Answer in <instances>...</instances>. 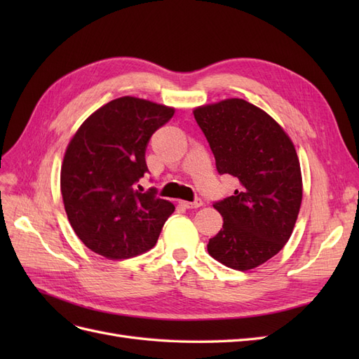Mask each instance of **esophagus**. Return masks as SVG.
Masks as SVG:
<instances>
[{
    "label": "esophagus",
    "instance_id": "obj_1",
    "mask_svg": "<svg viewBox=\"0 0 359 359\" xmlns=\"http://www.w3.org/2000/svg\"><path fill=\"white\" fill-rule=\"evenodd\" d=\"M182 206H186V208H199V206L203 205L202 199H196L194 202H186V201H181L180 202Z\"/></svg>",
    "mask_w": 359,
    "mask_h": 359
}]
</instances>
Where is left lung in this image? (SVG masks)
I'll list each match as a JSON object with an SVG mask.
<instances>
[{
  "label": "left lung",
  "mask_w": 359,
  "mask_h": 359,
  "mask_svg": "<svg viewBox=\"0 0 359 359\" xmlns=\"http://www.w3.org/2000/svg\"><path fill=\"white\" fill-rule=\"evenodd\" d=\"M220 175L240 189L214 203L223 227L208 253L227 268L248 271L276 256L295 227L302 177L295 145L273 116L243 99L194 107Z\"/></svg>",
  "instance_id": "8db88e82"
}]
</instances>
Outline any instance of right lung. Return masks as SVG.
Returning <instances> with one entry per match:
<instances>
[{
  "instance_id": "1",
  "label": "right lung",
  "mask_w": 359,
  "mask_h": 359,
  "mask_svg": "<svg viewBox=\"0 0 359 359\" xmlns=\"http://www.w3.org/2000/svg\"><path fill=\"white\" fill-rule=\"evenodd\" d=\"M175 109L124 95L85 119L67 145L61 165V194L67 219L94 253L119 260L153 248L175 211L156 190L137 181L148 170L149 137Z\"/></svg>"
}]
</instances>
